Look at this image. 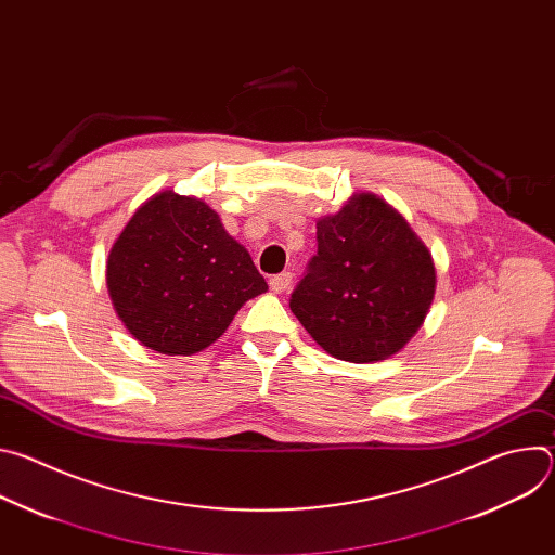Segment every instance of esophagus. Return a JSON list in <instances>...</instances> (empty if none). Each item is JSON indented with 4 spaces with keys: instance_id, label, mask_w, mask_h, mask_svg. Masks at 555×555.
<instances>
[{
    "instance_id": "1",
    "label": "esophagus",
    "mask_w": 555,
    "mask_h": 555,
    "mask_svg": "<svg viewBox=\"0 0 555 555\" xmlns=\"http://www.w3.org/2000/svg\"><path fill=\"white\" fill-rule=\"evenodd\" d=\"M289 285H292V274H289V272H281V274H274V276L270 279V289H272L274 294L285 292Z\"/></svg>"
}]
</instances>
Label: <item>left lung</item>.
Returning a JSON list of instances; mask_svg holds the SVG:
<instances>
[{"mask_svg":"<svg viewBox=\"0 0 555 555\" xmlns=\"http://www.w3.org/2000/svg\"><path fill=\"white\" fill-rule=\"evenodd\" d=\"M315 253L289 309L327 353L377 362L422 327L435 296V266L406 219L371 193L315 223Z\"/></svg>","mask_w":555,"mask_h":555,"instance_id":"obj_1","label":"left lung"}]
</instances>
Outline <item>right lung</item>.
I'll return each mask as SVG.
<instances>
[{
	"label": "right lung",
	"instance_id": "right-lung-1",
	"mask_svg": "<svg viewBox=\"0 0 555 555\" xmlns=\"http://www.w3.org/2000/svg\"><path fill=\"white\" fill-rule=\"evenodd\" d=\"M107 287L138 343L191 356L212 345L268 283L212 208L165 191L144 202L120 232Z\"/></svg>",
	"mask_w": 555,
	"mask_h": 555
}]
</instances>
